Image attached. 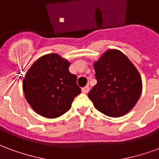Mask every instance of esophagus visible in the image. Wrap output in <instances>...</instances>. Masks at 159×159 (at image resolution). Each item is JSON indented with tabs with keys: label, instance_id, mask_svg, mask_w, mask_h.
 Segmentation results:
<instances>
[{
	"label": "esophagus",
	"instance_id": "esophagus-1",
	"mask_svg": "<svg viewBox=\"0 0 159 159\" xmlns=\"http://www.w3.org/2000/svg\"><path fill=\"white\" fill-rule=\"evenodd\" d=\"M89 86L84 87V88H83V89H82V92L84 93H89Z\"/></svg>",
	"mask_w": 159,
	"mask_h": 159
}]
</instances>
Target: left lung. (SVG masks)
Segmentation results:
<instances>
[{
  "mask_svg": "<svg viewBox=\"0 0 159 159\" xmlns=\"http://www.w3.org/2000/svg\"><path fill=\"white\" fill-rule=\"evenodd\" d=\"M93 67L97 84L89 93L93 106L108 117L128 113L142 91L141 77L132 62L121 51L110 49Z\"/></svg>",
  "mask_w": 159,
  "mask_h": 159,
  "instance_id": "1",
  "label": "left lung"
}]
</instances>
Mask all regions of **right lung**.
<instances>
[{"label": "right lung", "mask_w": 159, "mask_h": 159, "mask_svg": "<svg viewBox=\"0 0 159 159\" xmlns=\"http://www.w3.org/2000/svg\"><path fill=\"white\" fill-rule=\"evenodd\" d=\"M70 62L57 53L42 56L28 70L23 82L27 102L42 117L55 118L66 113L81 93Z\"/></svg>", "instance_id": "obj_1"}]
</instances>
